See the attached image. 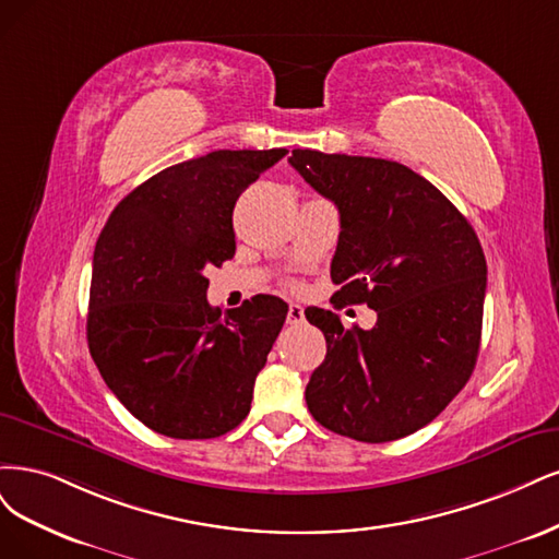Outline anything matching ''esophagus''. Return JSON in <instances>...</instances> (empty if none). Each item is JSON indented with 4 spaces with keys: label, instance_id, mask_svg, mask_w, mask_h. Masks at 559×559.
<instances>
[{
    "label": "esophagus",
    "instance_id": "1",
    "mask_svg": "<svg viewBox=\"0 0 559 559\" xmlns=\"http://www.w3.org/2000/svg\"><path fill=\"white\" fill-rule=\"evenodd\" d=\"M304 322V309L299 304H290V309H287V325H301Z\"/></svg>",
    "mask_w": 559,
    "mask_h": 559
}]
</instances>
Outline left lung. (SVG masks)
Returning a JSON list of instances; mask_svg holds the SVG:
<instances>
[{
	"mask_svg": "<svg viewBox=\"0 0 559 559\" xmlns=\"http://www.w3.org/2000/svg\"><path fill=\"white\" fill-rule=\"evenodd\" d=\"M290 165L338 209L334 304H367L371 330L306 309L328 355L306 385L311 416L336 435L383 443L453 402L476 367L488 264L474 227L400 162L297 148Z\"/></svg>",
	"mask_w": 559,
	"mask_h": 559,
	"instance_id": "1",
	"label": "left lung"
}]
</instances>
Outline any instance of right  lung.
Instances as JSON below:
<instances>
[{
	"label": "right lung",
	"instance_id": "add662e5",
	"mask_svg": "<svg viewBox=\"0 0 559 559\" xmlns=\"http://www.w3.org/2000/svg\"><path fill=\"white\" fill-rule=\"evenodd\" d=\"M285 155L213 151L162 169L99 234L90 355L120 404L157 435L215 439L248 416L287 304L255 295L223 313L206 301L204 272L234 258V204Z\"/></svg>",
	"mask_w": 559,
	"mask_h": 559
}]
</instances>
